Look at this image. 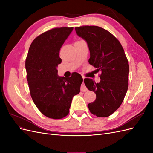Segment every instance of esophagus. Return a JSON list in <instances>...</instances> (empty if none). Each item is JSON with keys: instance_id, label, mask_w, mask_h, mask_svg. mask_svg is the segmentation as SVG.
<instances>
[{"instance_id": "1", "label": "esophagus", "mask_w": 153, "mask_h": 153, "mask_svg": "<svg viewBox=\"0 0 153 153\" xmlns=\"http://www.w3.org/2000/svg\"><path fill=\"white\" fill-rule=\"evenodd\" d=\"M84 78L83 77V82H82V85H81V91H87V88H86V87H85V84H84Z\"/></svg>"}]
</instances>
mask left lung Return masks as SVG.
<instances>
[{"label": "left lung", "instance_id": "obj_1", "mask_svg": "<svg viewBox=\"0 0 153 153\" xmlns=\"http://www.w3.org/2000/svg\"><path fill=\"white\" fill-rule=\"evenodd\" d=\"M75 30L89 47V64L101 72L100 83L84 79L87 89L96 95L87 106L97 117H108L121 106L128 88L129 64L124 49L114 35L98 26H81Z\"/></svg>", "mask_w": 153, "mask_h": 153}]
</instances>
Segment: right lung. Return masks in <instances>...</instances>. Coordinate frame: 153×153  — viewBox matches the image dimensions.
Segmentation results:
<instances>
[{"mask_svg":"<svg viewBox=\"0 0 153 153\" xmlns=\"http://www.w3.org/2000/svg\"><path fill=\"white\" fill-rule=\"evenodd\" d=\"M73 27H60L40 34L32 41L25 60L27 80L31 98L47 117L59 119L69 114L73 97L80 91L79 73L71 77L57 75L62 59L59 51Z\"/></svg>","mask_w":153,"mask_h":153,"instance_id":"add662e5","label":"right lung"}]
</instances>
